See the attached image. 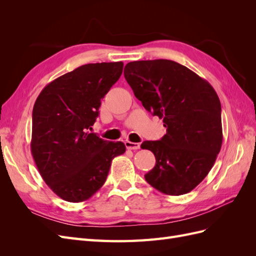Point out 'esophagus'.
<instances>
[{"instance_id": "1", "label": "esophagus", "mask_w": 256, "mask_h": 256, "mask_svg": "<svg viewBox=\"0 0 256 256\" xmlns=\"http://www.w3.org/2000/svg\"><path fill=\"white\" fill-rule=\"evenodd\" d=\"M125 145H126L128 150H138L141 147L140 143H134V142H130V141L125 142Z\"/></svg>"}]
</instances>
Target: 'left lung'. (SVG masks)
<instances>
[{
	"label": "left lung",
	"instance_id": "left-lung-1",
	"mask_svg": "<svg viewBox=\"0 0 256 256\" xmlns=\"http://www.w3.org/2000/svg\"><path fill=\"white\" fill-rule=\"evenodd\" d=\"M124 76L145 109L166 128L159 141L141 145L156 157L146 182L166 194H186L207 176L221 150L218 95L206 80L170 60L130 62Z\"/></svg>",
	"mask_w": 256,
	"mask_h": 256
}]
</instances>
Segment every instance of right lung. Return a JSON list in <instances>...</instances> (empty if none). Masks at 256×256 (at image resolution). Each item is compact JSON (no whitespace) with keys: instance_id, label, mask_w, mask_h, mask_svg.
Instances as JSON below:
<instances>
[{"instance_id":"add662e5","label":"right lung","mask_w":256,"mask_h":256,"mask_svg":"<svg viewBox=\"0 0 256 256\" xmlns=\"http://www.w3.org/2000/svg\"><path fill=\"white\" fill-rule=\"evenodd\" d=\"M122 67V62L80 66L49 83L36 99L30 150L44 182L67 202L88 200L102 187L113 158L126 152L122 142L88 132Z\"/></svg>"}]
</instances>
